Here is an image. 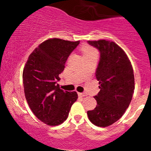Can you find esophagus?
Listing matches in <instances>:
<instances>
[{
  "instance_id": "34e87169",
  "label": "esophagus",
  "mask_w": 151,
  "mask_h": 151,
  "mask_svg": "<svg viewBox=\"0 0 151 151\" xmlns=\"http://www.w3.org/2000/svg\"><path fill=\"white\" fill-rule=\"evenodd\" d=\"M79 96H82V97L86 96L87 93H79Z\"/></svg>"
}]
</instances>
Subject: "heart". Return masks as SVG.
<instances>
[{
	"instance_id": "b5f03b06",
	"label": "heart",
	"mask_w": 151,
	"mask_h": 151,
	"mask_svg": "<svg viewBox=\"0 0 151 151\" xmlns=\"http://www.w3.org/2000/svg\"><path fill=\"white\" fill-rule=\"evenodd\" d=\"M83 52L84 53V56H88V55H97V52L95 49H93V47L88 46V45H85V46L83 47Z\"/></svg>"
}]
</instances>
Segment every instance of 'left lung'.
Returning a JSON list of instances; mask_svg holds the SVG:
<instances>
[{"label": "left lung", "instance_id": "obj_1", "mask_svg": "<svg viewBox=\"0 0 151 151\" xmlns=\"http://www.w3.org/2000/svg\"><path fill=\"white\" fill-rule=\"evenodd\" d=\"M88 42L100 52L96 71L100 91L94 96L96 106L87 114L94 125L106 127L118 121L130 104L134 90L133 68L127 55L115 42Z\"/></svg>", "mask_w": 151, "mask_h": 151}]
</instances>
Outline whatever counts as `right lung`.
I'll use <instances>...</instances> for the list:
<instances>
[{"instance_id":"right-lung-1","label":"right lung","mask_w":151,"mask_h":151,"mask_svg":"<svg viewBox=\"0 0 151 151\" xmlns=\"http://www.w3.org/2000/svg\"><path fill=\"white\" fill-rule=\"evenodd\" d=\"M80 44L63 39H50L29 55L24 67L25 99L36 118L49 126H58L67 119L77 92L63 91L57 82L64 70L67 58Z\"/></svg>"}]
</instances>
